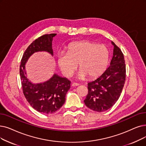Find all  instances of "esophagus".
I'll use <instances>...</instances> for the list:
<instances>
[{
    "label": "esophagus",
    "mask_w": 146,
    "mask_h": 146,
    "mask_svg": "<svg viewBox=\"0 0 146 146\" xmlns=\"http://www.w3.org/2000/svg\"><path fill=\"white\" fill-rule=\"evenodd\" d=\"M79 85V84H78V83H73L72 84V86H78Z\"/></svg>",
    "instance_id": "34e87169"
}]
</instances>
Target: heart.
Listing matches in <instances>:
<instances>
[{
	"mask_svg": "<svg viewBox=\"0 0 146 146\" xmlns=\"http://www.w3.org/2000/svg\"><path fill=\"white\" fill-rule=\"evenodd\" d=\"M110 52L104 45L88 40L72 43L66 48V53L59 54L57 63L62 74L69 77L77 68L79 79H97L106 71Z\"/></svg>",
	"mask_w": 146,
	"mask_h": 146,
	"instance_id": "b5f03b06",
	"label": "heart"
}]
</instances>
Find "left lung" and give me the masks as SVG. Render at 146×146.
Returning <instances> with one entry per match:
<instances>
[{"label":"left lung","mask_w":146,"mask_h":146,"mask_svg":"<svg viewBox=\"0 0 146 146\" xmlns=\"http://www.w3.org/2000/svg\"><path fill=\"white\" fill-rule=\"evenodd\" d=\"M114 46L110 66L96 80L88 84V93L84 103L95 111L103 112L110 109L118 100L125 84L126 66L120 49Z\"/></svg>","instance_id":"1"}]
</instances>
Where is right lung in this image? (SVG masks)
Wrapping results in <instances>:
<instances>
[{"mask_svg": "<svg viewBox=\"0 0 146 146\" xmlns=\"http://www.w3.org/2000/svg\"><path fill=\"white\" fill-rule=\"evenodd\" d=\"M56 35H44L31 43L23 55L20 68L25 97L34 109L44 114L53 113L64 104L66 95L70 88V81L55 73L43 83L33 84L27 77L25 65L30 56L35 52L45 51L53 55L52 42Z\"/></svg>", "mask_w": 146, "mask_h": 146, "instance_id": "right-lung-1", "label": "right lung"}]
</instances>
